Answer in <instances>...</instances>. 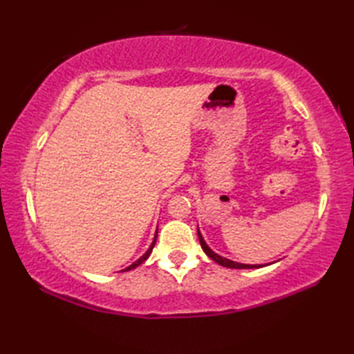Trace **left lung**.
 I'll return each instance as SVG.
<instances>
[{"label": "left lung", "instance_id": "left-lung-1", "mask_svg": "<svg viewBox=\"0 0 354 354\" xmlns=\"http://www.w3.org/2000/svg\"><path fill=\"white\" fill-rule=\"evenodd\" d=\"M198 236H199V242H201V246L202 250H204V252L208 255L209 259L214 260L216 263H219L221 266H225V268H232V269H259V268H263V265H245V263H237V261H232L227 257H222V255L216 254L212 248H209L207 243L204 237H202L201 231L198 230Z\"/></svg>", "mask_w": 354, "mask_h": 354}]
</instances>
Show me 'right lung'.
<instances>
[{"mask_svg": "<svg viewBox=\"0 0 354 354\" xmlns=\"http://www.w3.org/2000/svg\"><path fill=\"white\" fill-rule=\"evenodd\" d=\"M156 237H158V228H156V232H155L153 242H152V243H150V246H149V250H147V251H146L145 254H142V255H141V257H140V259H138L137 261H133L131 266H127V268H126V269H123V270H131V269H135V268H137V266H140L142 261H146V260L149 259V255H150V254H152V250H153V246H155V242H156Z\"/></svg>", "mask_w": 354, "mask_h": 354, "instance_id": "right-lung-1", "label": "right lung"}]
</instances>
